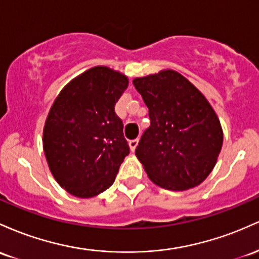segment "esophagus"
<instances>
[{"label":"esophagus","mask_w":259,"mask_h":259,"mask_svg":"<svg viewBox=\"0 0 259 259\" xmlns=\"http://www.w3.org/2000/svg\"><path fill=\"white\" fill-rule=\"evenodd\" d=\"M138 138H136V139H131V141L128 142V145H130V148H131V150H132V152H135L136 150V148H137V145H138Z\"/></svg>","instance_id":"34e87169"}]
</instances>
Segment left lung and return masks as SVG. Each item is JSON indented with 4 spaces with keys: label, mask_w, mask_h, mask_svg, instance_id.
Wrapping results in <instances>:
<instances>
[{
    "label": "left lung",
    "mask_w": 259,
    "mask_h": 259,
    "mask_svg": "<svg viewBox=\"0 0 259 259\" xmlns=\"http://www.w3.org/2000/svg\"><path fill=\"white\" fill-rule=\"evenodd\" d=\"M149 109L150 126L136 156L153 184L186 191L207 179L223 147L219 117L207 98L174 69L133 79Z\"/></svg>",
    "instance_id": "left-lung-1"
}]
</instances>
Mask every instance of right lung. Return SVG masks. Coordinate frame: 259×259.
<instances>
[{"mask_svg":"<svg viewBox=\"0 0 259 259\" xmlns=\"http://www.w3.org/2000/svg\"><path fill=\"white\" fill-rule=\"evenodd\" d=\"M128 77L95 66L69 80L55 99L42 132L46 161L57 184L72 196L92 198L115 181L130 154L115 104Z\"/></svg>","mask_w":259,"mask_h":259,"instance_id":"add662e5","label":"right lung"}]
</instances>
